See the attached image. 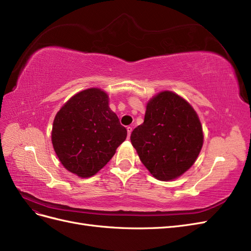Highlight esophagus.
<instances>
[{"instance_id": "obj_1", "label": "esophagus", "mask_w": 251, "mask_h": 251, "mask_svg": "<svg viewBox=\"0 0 251 251\" xmlns=\"http://www.w3.org/2000/svg\"><path fill=\"white\" fill-rule=\"evenodd\" d=\"M131 131H132V127L128 126V127H127V134H128V137L130 136V134H131Z\"/></svg>"}]
</instances>
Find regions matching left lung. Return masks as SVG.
<instances>
[{"label":"left lung","instance_id":"obj_1","mask_svg":"<svg viewBox=\"0 0 251 251\" xmlns=\"http://www.w3.org/2000/svg\"><path fill=\"white\" fill-rule=\"evenodd\" d=\"M143 165L161 181L181 176L193 166L203 145L200 120L191 105L173 92L147 103L144 123L130 136Z\"/></svg>","mask_w":251,"mask_h":251}]
</instances>
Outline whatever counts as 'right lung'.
Wrapping results in <instances>:
<instances>
[{
	"instance_id": "add662e5",
	"label": "right lung",
	"mask_w": 251,
	"mask_h": 251,
	"mask_svg": "<svg viewBox=\"0 0 251 251\" xmlns=\"http://www.w3.org/2000/svg\"><path fill=\"white\" fill-rule=\"evenodd\" d=\"M126 136V128L108 106L107 94L96 87L73 96L52 127L56 155L68 171L82 178L99 172Z\"/></svg>"
}]
</instances>
